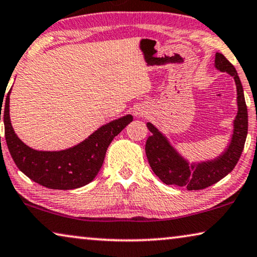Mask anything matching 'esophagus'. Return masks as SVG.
<instances>
[{
	"mask_svg": "<svg viewBox=\"0 0 257 257\" xmlns=\"http://www.w3.org/2000/svg\"><path fill=\"white\" fill-rule=\"evenodd\" d=\"M135 115H136V116H141V115H143V114H142V111L137 110V111H135Z\"/></svg>",
	"mask_w": 257,
	"mask_h": 257,
	"instance_id": "esophagus-1",
	"label": "esophagus"
}]
</instances>
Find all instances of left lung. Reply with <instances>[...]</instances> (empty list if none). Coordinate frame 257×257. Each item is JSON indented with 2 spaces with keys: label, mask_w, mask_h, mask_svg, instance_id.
Here are the masks:
<instances>
[{
  "label": "left lung",
  "mask_w": 257,
  "mask_h": 257,
  "mask_svg": "<svg viewBox=\"0 0 257 257\" xmlns=\"http://www.w3.org/2000/svg\"><path fill=\"white\" fill-rule=\"evenodd\" d=\"M214 66L219 71L227 72L235 80L237 114L234 120L232 140L227 149L214 160L189 164L185 158L177 153L163 134L148 122L147 127L151 135L146 143L147 158L155 175L166 185L184 186L189 191L206 189L232 172L243 151L248 133V111L240 78L235 67L221 53H215Z\"/></svg>",
  "instance_id": "obj_1"
}]
</instances>
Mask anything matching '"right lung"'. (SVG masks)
<instances>
[{"label":"right lung","instance_id":"right-lung-1","mask_svg":"<svg viewBox=\"0 0 257 257\" xmlns=\"http://www.w3.org/2000/svg\"><path fill=\"white\" fill-rule=\"evenodd\" d=\"M9 95L10 91L3 108L9 153L25 176L52 190H73L91 183L102 166L111 141L133 121L132 115H125L100 127L77 146L60 151H38L24 144L14 132L9 116Z\"/></svg>","mask_w":257,"mask_h":257}]
</instances>
